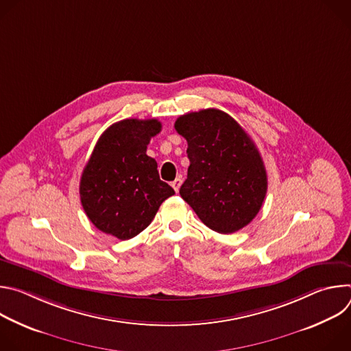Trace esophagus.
<instances>
[{
	"label": "esophagus",
	"instance_id": "1",
	"mask_svg": "<svg viewBox=\"0 0 351 351\" xmlns=\"http://www.w3.org/2000/svg\"><path fill=\"white\" fill-rule=\"evenodd\" d=\"M171 186L173 187V190L178 193L179 191V189H180V186H182V179L180 178H176L172 183H171Z\"/></svg>",
	"mask_w": 351,
	"mask_h": 351
}]
</instances>
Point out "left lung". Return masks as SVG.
<instances>
[{
    "label": "left lung",
    "instance_id": "8db88e82",
    "mask_svg": "<svg viewBox=\"0 0 351 351\" xmlns=\"http://www.w3.org/2000/svg\"><path fill=\"white\" fill-rule=\"evenodd\" d=\"M176 132L187 141L190 167L179 193L204 225L233 233L252 222L268 189L254 141L226 112L208 108L182 115Z\"/></svg>",
    "mask_w": 351,
    "mask_h": 351
}]
</instances>
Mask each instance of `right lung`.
<instances>
[{
  "instance_id": "1",
  "label": "right lung",
  "mask_w": 351,
  "mask_h": 351,
  "mask_svg": "<svg viewBox=\"0 0 351 351\" xmlns=\"http://www.w3.org/2000/svg\"><path fill=\"white\" fill-rule=\"evenodd\" d=\"M157 119H123L99 136L80 178V202L93 225L128 240L154 219L175 194L158 175L147 145L161 132Z\"/></svg>"
}]
</instances>
